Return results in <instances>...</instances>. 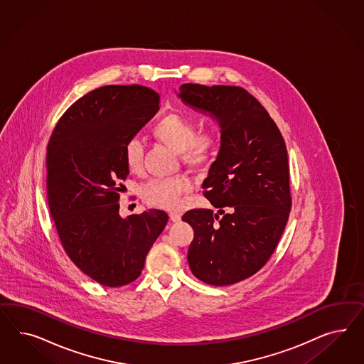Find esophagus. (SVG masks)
Wrapping results in <instances>:
<instances>
[{"instance_id":"esophagus-1","label":"esophagus","mask_w":364,"mask_h":364,"mask_svg":"<svg viewBox=\"0 0 364 364\" xmlns=\"http://www.w3.org/2000/svg\"><path fill=\"white\" fill-rule=\"evenodd\" d=\"M169 219L172 223H177V221L181 220V215L178 213H169Z\"/></svg>"}]
</instances>
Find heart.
I'll return each mask as SVG.
<instances>
[{"label":"heart","instance_id":"heart-1","mask_svg":"<svg viewBox=\"0 0 364 364\" xmlns=\"http://www.w3.org/2000/svg\"><path fill=\"white\" fill-rule=\"evenodd\" d=\"M154 139L180 154L189 166H204L210 160L216 141L213 131L195 136V124L183 113H169L159 120L152 129ZM124 160L131 171H139L143 161V145L136 137L124 146ZM191 191V183L184 177L151 180L143 187V198L148 204L168 210H178L181 198Z\"/></svg>","mask_w":364,"mask_h":364}]
</instances>
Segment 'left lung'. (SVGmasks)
Listing matches in <instances>:
<instances>
[{
	"mask_svg": "<svg viewBox=\"0 0 364 364\" xmlns=\"http://www.w3.org/2000/svg\"><path fill=\"white\" fill-rule=\"evenodd\" d=\"M176 96L220 128V148L201 186L218 212L192 210L183 216L195 232L188 264L207 284H235L267 263L286 228L291 210L286 144L245 89L183 84Z\"/></svg>",
	"mask_w": 364,
	"mask_h": 364,
	"instance_id": "1",
	"label": "left lung"
}]
</instances>
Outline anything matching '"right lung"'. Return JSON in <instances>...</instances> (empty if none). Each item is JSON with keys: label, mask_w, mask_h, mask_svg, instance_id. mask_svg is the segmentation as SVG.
Here are the masks:
<instances>
[{"label": "right lung", "mask_w": 364, "mask_h": 364, "mask_svg": "<svg viewBox=\"0 0 364 364\" xmlns=\"http://www.w3.org/2000/svg\"><path fill=\"white\" fill-rule=\"evenodd\" d=\"M160 109L141 85H107L77 100L55 125L46 152L50 215L70 260L101 286L134 282L166 228L164 210L122 219L124 146Z\"/></svg>", "instance_id": "add662e5"}]
</instances>
